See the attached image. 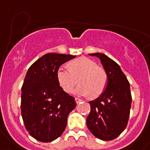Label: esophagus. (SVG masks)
Wrapping results in <instances>:
<instances>
[{
	"label": "esophagus",
	"mask_w": 150,
	"mask_h": 150,
	"mask_svg": "<svg viewBox=\"0 0 150 150\" xmlns=\"http://www.w3.org/2000/svg\"><path fill=\"white\" fill-rule=\"evenodd\" d=\"M75 101H76L77 103H79L81 101V100L80 98H79V97H76V98H75Z\"/></svg>",
	"instance_id": "esophagus-1"
}]
</instances>
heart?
<instances>
[{
  "mask_svg": "<svg viewBox=\"0 0 150 150\" xmlns=\"http://www.w3.org/2000/svg\"><path fill=\"white\" fill-rule=\"evenodd\" d=\"M79 86L74 93L79 96L98 97L103 92L107 84V75L103 69L97 67V63L88 57H80L72 61L69 68L66 66H59L57 69V78L59 86L68 93L73 91L76 85L77 79Z\"/></svg>",
  "mask_w": 150,
  "mask_h": 150,
  "instance_id": "obj_1",
  "label": "heart"
}]
</instances>
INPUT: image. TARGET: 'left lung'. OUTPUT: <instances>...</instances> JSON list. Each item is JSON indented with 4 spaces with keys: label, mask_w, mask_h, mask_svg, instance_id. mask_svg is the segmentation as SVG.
Here are the masks:
<instances>
[{
    "label": "left lung",
    "mask_w": 150,
    "mask_h": 150,
    "mask_svg": "<svg viewBox=\"0 0 150 150\" xmlns=\"http://www.w3.org/2000/svg\"><path fill=\"white\" fill-rule=\"evenodd\" d=\"M98 57L107 75L103 93L90 101L91 112L87 126L93 135L103 140H114L127 127L131 105L130 83L116 62L103 53H91Z\"/></svg>",
    "instance_id": "left-lung-1"
}]
</instances>
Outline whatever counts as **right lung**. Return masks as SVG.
<instances>
[{"instance_id": "obj_1", "label": "right lung", "mask_w": 150, "mask_h": 150, "mask_svg": "<svg viewBox=\"0 0 150 150\" xmlns=\"http://www.w3.org/2000/svg\"><path fill=\"white\" fill-rule=\"evenodd\" d=\"M75 56L47 53L30 66L22 87L21 111L25 127L38 141L47 143L61 136L68 115L76 106L57 78V69Z\"/></svg>"}]
</instances>
